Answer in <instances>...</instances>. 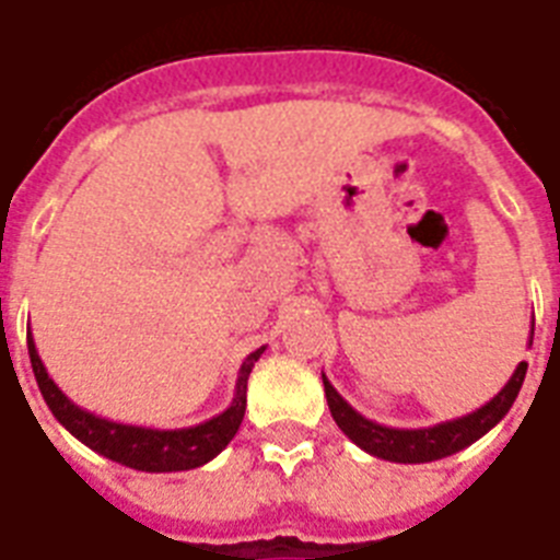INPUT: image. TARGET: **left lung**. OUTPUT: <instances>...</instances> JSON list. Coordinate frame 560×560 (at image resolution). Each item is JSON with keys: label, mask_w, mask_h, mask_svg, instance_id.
Returning a JSON list of instances; mask_svg holds the SVG:
<instances>
[{"label": "left lung", "mask_w": 560, "mask_h": 560, "mask_svg": "<svg viewBox=\"0 0 560 560\" xmlns=\"http://www.w3.org/2000/svg\"><path fill=\"white\" fill-rule=\"evenodd\" d=\"M532 335H535V320H532ZM523 378H526V361L517 364L506 387L494 399L471 410V413L459 416V419H448V422L431 424V428H387V424L373 422V419L358 413L355 407L329 384L326 375L324 390L326 401H329V413L338 422V428L370 457L390 459V463H433V459L451 457V454H457L480 436H486L509 413V407L514 405L517 393H521Z\"/></svg>", "instance_id": "left-lung-1"}]
</instances>
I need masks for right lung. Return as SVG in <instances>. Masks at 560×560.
Returning a JSON list of instances; mask_svg holds the SVG:
<instances>
[{
	"label": "right lung",
	"mask_w": 560,
	"mask_h": 560,
	"mask_svg": "<svg viewBox=\"0 0 560 560\" xmlns=\"http://www.w3.org/2000/svg\"><path fill=\"white\" fill-rule=\"evenodd\" d=\"M266 352V347L254 350L245 358L236 375L234 401L222 410L219 416L208 419V422L190 424V428H176V431H159V428H141V424H124L103 419V416L89 413L83 407H78L66 393L54 384L48 375L43 358H39L34 338L28 332V355L34 375H37L39 393L46 399L48 410L54 419L71 433L78 436L83 445L97 451L101 457L112 459V463L127 465L136 471L164 474V471H190L199 465L210 463L219 451L225 448L228 442L234 440L240 424L245 416V390H248V375L254 370V361Z\"/></svg>",
	"instance_id": "1"
}]
</instances>
